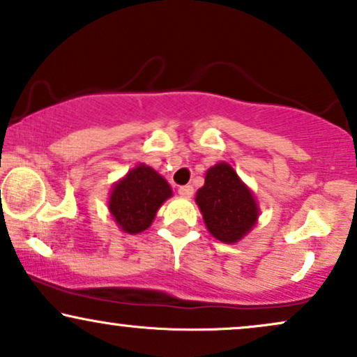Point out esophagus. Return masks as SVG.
<instances>
[{"label": "esophagus", "instance_id": "1", "mask_svg": "<svg viewBox=\"0 0 357 357\" xmlns=\"http://www.w3.org/2000/svg\"><path fill=\"white\" fill-rule=\"evenodd\" d=\"M178 192L183 197H191L192 195H195V190H192L191 184H184V186H179L178 188Z\"/></svg>", "mask_w": 357, "mask_h": 357}]
</instances>
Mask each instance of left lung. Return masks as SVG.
Wrapping results in <instances>:
<instances>
[{
    "label": "left lung",
    "mask_w": 357,
    "mask_h": 357,
    "mask_svg": "<svg viewBox=\"0 0 357 357\" xmlns=\"http://www.w3.org/2000/svg\"><path fill=\"white\" fill-rule=\"evenodd\" d=\"M209 233L222 243H236L257 221V204L236 171L220 162L206 173L204 186L196 192Z\"/></svg>",
    "instance_id": "8db88e82"
}]
</instances>
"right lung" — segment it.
<instances>
[{
  "label": "right lung",
  "instance_id": "obj_1",
  "mask_svg": "<svg viewBox=\"0 0 357 357\" xmlns=\"http://www.w3.org/2000/svg\"><path fill=\"white\" fill-rule=\"evenodd\" d=\"M171 188L156 171L139 165L126 174L109 196V211L118 226L130 234L148 229Z\"/></svg>",
  "mask_w": 357,
  "mask_h": 357
}]
</instances>
